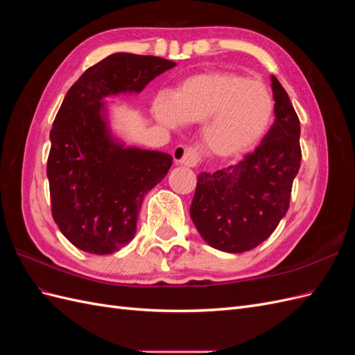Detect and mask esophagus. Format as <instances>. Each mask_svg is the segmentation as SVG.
Masks as SVG:
<instances>
[{
  "label": "esophagus",
  "mask_w": 355,
  "mask_h": 355,
  "mask_svg": "<svg viewBox=\"0 0 355 355\" xmlns=\"http://www.w3.org/2000/svg\"><path fill=\"white\" fill-rule=\"evenodd\" d=\"M175 163L178 166H187V167H196L198 164V153L194 148H185V146H176L173 151Z\"/></svg>",
  "instance_id": "34e87169"
}]
</instances>
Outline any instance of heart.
<instances>
[{
    "mask_svg": "<svg viewBox=\"0 0 355 355\" xmlns=\"http://www.w3.org/2000/svg\"><path fill=\"white\" fill-rule=\"evenodd\" d=\"M157 121L176 128L182 123L202 127V145L219 158L252 149L271 125L274 99L266 85L241 73L207 71L185 78L170 96L153 103Z\"/></svg>",
    "mask_w": 355,
    "mask_h": 355,
    "instance_id": "b5f03b06",
    "label": "heart"
}]
</instances>
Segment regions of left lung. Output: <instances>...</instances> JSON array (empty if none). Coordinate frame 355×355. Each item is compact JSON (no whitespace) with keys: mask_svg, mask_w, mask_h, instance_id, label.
Returning <instances> with one entry per match:
<instances>
[{"mask_svg":"<svg viewBox=\"0 0 355 355\" xmlns=\"http://www.w3.org/2000/svg\"><path fill=\"white\" fill-rule=\"evenodd\" d=\"M275 121L261 145L237 164L198 175L189 213L209 245L228 253L263 243L286 216L293 179L300 167V124L274 75Z\"/></svg>","mask_w":355,"mask_h":355,"instance_id":"8db88e82","label":"left lung"}]
</instances>
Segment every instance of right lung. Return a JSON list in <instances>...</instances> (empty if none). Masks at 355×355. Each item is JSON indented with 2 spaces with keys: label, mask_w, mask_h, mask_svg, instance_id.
<instances>
[{
  "label": "right lung",
  "mask_w": 355,
  "mask_h": 355,
  "mask_svg": "<svg viewBox=\"0 0 355 355\" xmlns=\"http://www.w3.org/2000/svg\"><path fill=\"white\" fill-rule=\"evenodd\" d=\"M173 67L163 58L115 53L85 71L63 99L50 132L47 178L53 219L80 250L110 254L130 243L145 196L173 163L168 154L115 142L102 99L142 92Z\"/></svg>",
  "instance_id": "1"
}]
</instances>
